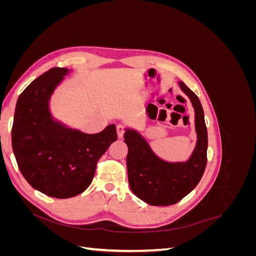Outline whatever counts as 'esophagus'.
I'll return each mask as SVG.
<instances>
[{"label": "esophagus", "mask_w": 256, "mask_h": 256, "mask_svg": "<svg viewBox=\"0 0 256 256\" xmlns=\"http://www.w3.org/2000/svg\"><path fill=\"white\" fill-rule=\"evenodd\" d=\"M116 130H118V138H122L124 134H125L126 127L124 126L122 124H118V125L116 126Z\"/></svg>", "instance_id": "esophagus-1"}]
</instances>
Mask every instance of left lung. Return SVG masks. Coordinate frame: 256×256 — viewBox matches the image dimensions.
<instances>
[{
    "label": "left lung",
    "mask_w": 256,
    "mask_h": 256,
    "mask_svg": "<svg viewBox=\"0 0 256 256\" xmlns=\"http://www.w3.org/2000/svg\"><path fill=\"white\" fill-rule=\"evenodd\" d=\"M196 111L198 142L187 162L170 164L158 158L136 131L127 129V168L130 189L145 203L152 206H170L180 202L194 189L207 164V128L204 111L198 97L184 82H180Z\"/></svg>",
    "instance_id": "8db88e82"
}]
</instances>
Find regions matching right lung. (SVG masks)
I'll return each mask as SVG.
<instances>
[{
  "instance_id": "right-lung-1",
  "label": "right lung",
  "mask_w": 256,
  "mask_h": 256,
  "mask_svg": "<svg viewBox=\"0 0 256 256\" xmlns=\"http://www.w3.org/2000/svg\"><path fill=\"white\" fill-rule=\"evenodd\" d=\"M67 68H51L23 90L12 128V150L21 174L32 187L56 198L80 194L94 178L97 162L118 140L115 125L86 134L54 122L49 99Z\"/></svg>"
}]
</instances>
